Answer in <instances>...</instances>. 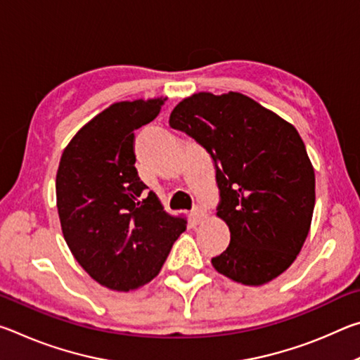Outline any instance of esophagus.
Segmentation results:
<instances>
[{"label":"esophagus","instance_id":"obj_1","mask_svg":"<svg viewBox=\"0 0 360 360\" xmlns=\"http://www.w3.org/2000/svg\"><path fill=\"white\" fill-rule=\"evenodd\" d=\"M191 217H192V221H193L195 224H200V222L205 221L206 212H205V210L202 208V206H195V208H193L192 212H191Z\"/></svg>","mask_w":360,"mask_h":360}]
</instances>
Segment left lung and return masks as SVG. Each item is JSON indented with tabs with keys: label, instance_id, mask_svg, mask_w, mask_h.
I'll list each match as a JSON object with an SVG mask.
<instances>
[{
	"label": "left lung",
	"instance_id": "left-lung-1",
	"mask_svg": "<svg viewBox=\"0 0 360 360\" xmlns=\"http://www.w3.org/2000/svg\"><path fill=\"white\" fill-rule=\"evenodd\" d=\"M169 127L203 146L216 167L230 245L211 259L221 275L246 285L288 270L307 240L314 210V169L294 125L249 96L193 94Z\"/></svg>",
	"mask_w": 360,
	"mask_h": 360
}]
</instances>
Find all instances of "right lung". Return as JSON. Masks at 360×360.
I'll return each instance as SVG.
<instances>
[{
    "instance_id": "1",
    "label": "right lung",
    "mask_w": 360,
    "mask_h": 360,
    "mask_svg": "<svg viewBox=\"0 0 360 360\" xmlns=\"http://www.w3.org/2000/svg\"><path fill=\"white\" fill-rule=\"evenodd\" d=\"M167 98L114 103L66 146L57 172V208L66 245L108 289L129 292L154 279L184 217L169 216L135 168V131Z\"/></svg>"
}]
</instances>
